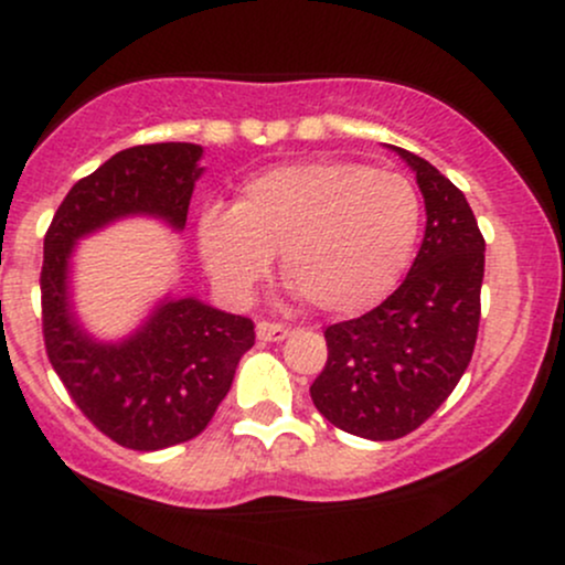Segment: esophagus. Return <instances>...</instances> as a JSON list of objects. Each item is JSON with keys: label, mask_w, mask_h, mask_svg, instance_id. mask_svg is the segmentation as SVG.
Instances as JSON below:
<instances>
[{"label": "esophagus", "mask_w": 565, "mask_h": 565, "mask_svg": "<svg viewBox=\"0 0 565 565\" xmlns=\"http://www.w3.org/2000/svg\"><path fill=\"white\" fill-rule=\"evenodd\" d=\"M257 337H260L263 342H281L289 337V327L278 321H260L257 323Z\"/></svg>", "instance_id": "1"}]
</instances>
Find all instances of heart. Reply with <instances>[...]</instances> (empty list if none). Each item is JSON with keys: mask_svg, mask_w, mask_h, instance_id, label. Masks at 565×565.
Returning a JSON list of instances; mask_svg holds the SVG:
<instances>
[{"mask_svg": "<svg viewBox=\"0 0 565 565\" xmlns=\"http://www.w3.org/2000/svg\"><path fill=\"white\" fill-rule=\"evenodd\" d=\"M423 225L404 174L355 161H300L244 180L231 210L201 212L199 255L217 287L246 297L281 252L287 287L310 308L355 316L391 295Z\"/></svg>", "mask_w": 565, "mask_h": 565, "instance_id": "1", "label": "heart"}]
</instances>
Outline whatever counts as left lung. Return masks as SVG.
I'll use <instances>...</instances> for the list:
<instances>
[{
    "label": "left lung",
    "instance_id": "obj_1",
    "mask_svg": "<svg viewBox=\"0 0 565 565\" xmlns=\"http://www.w3.org/2000/svg\"><path fill=\"white\" fill-rule=\"evenodd\" d=\"M417 172L427 225L398 289L359 319L327 327V364L310 398L334 427L369 440L417 430L468 369L481 323L486 242L468 199L430 161Z\"/></svg>",
    "mask_w": 565,
    "mask_h": 565
}]
</instances>
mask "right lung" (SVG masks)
<instances>
[{"mask_svg":"<svg viewBox=\"0 0 565 565\" xmlns=\"http://www.w3.org/2000/svg\"><path fill=\"white\" fill-rule=\"evenodd\" d=\"M199 157L193 142L119 151L71 188L44 233V350L84 417L125 449L159 451L196 438L231 391L238 359L255 345V323L188 297L161 305L121 345H97L68 313L71 246L135 212L183 228Z\"/></svg>","mask_w":565,"mask_h":565,"instance_id":"obj_1","label":"right lung"}]
</instances>
